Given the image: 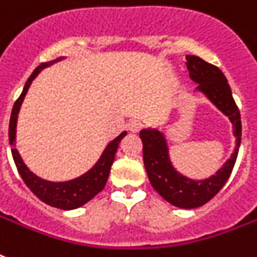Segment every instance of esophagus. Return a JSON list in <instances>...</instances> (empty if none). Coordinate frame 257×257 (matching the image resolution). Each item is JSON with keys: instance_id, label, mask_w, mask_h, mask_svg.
Listing matches in <instances>:
<instances>
[{"instance_id": "34e87169", "label": "esophagus", "mask_w": 257, "mask_h": 257, "mask_svg": "<svg viewBox=\"0 0 257 257\" xmlns=\"http://www.w3.org/2000/svg\"><path fill=\"white\" fill-rule=\"evenodd\" d=\"M141 126H143V124H141L140 121H137V120H132V121H129V122H128V131H129V132H133V133L139 132V131L141 129Z\"/></svg>"}]
</instances>
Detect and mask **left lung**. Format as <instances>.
<instances>
[{
    "label": "left lung",
    "instance_id": "8db88e82",
    "mask_svg": "<svg viewBox=\"0 0 257 257\" xmlns=\"http://www.w3.org/2000/svg\"><path fill=\"white\" fill-rule=\"evenodd\" d=\"M185 60L189 77L197 84L195 92L201 93L232 122V133L235 136L233 153L215 175L196 180L176 169L169 155L168 139L163 131L157 128L141 129L140 139L143 141L145 171L152 187L172 205L191 209L208 203L229 179L241 143V120L223 72L196 56H187Z\"/></svg>",
    "mask_w": 257,
    "mask_h": 257
}]
</instances>
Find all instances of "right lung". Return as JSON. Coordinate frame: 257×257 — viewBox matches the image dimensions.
I'll use <instances>...</instances> for the list:
<instances>
[{"label":"right lung","instance_id":"right-lung-1","mask_svg":"<svg viewBox=\"0 0 257 257\" xmlns=\"http://www.w3.org/2000/svg\"><path fill=\"white\" fill-rule=\"evenodd\" d=\"M64 58L66 57L62 56V57L56 58L53 61L41 64L33 70V73L30 74V77L28 78V81L25 82V86L22 89V93L18 97V100L14 102V106L12 109L9 122V144L18 173H20L24 183L28 185L30 191L33 192L41 201H44L50 207L60 208V209H64V211H70V209L82 207L84 204L88 203L89 200H92L97 193H100L104 189L105 184L108 181L110 167H112L113 161H114L118 144L124 139L126 132L124 131L116 139H113L105 147L104 152L101 153L100 159L96 161V164L93 165L89 171H86L84 175L78 176L76 179L68 180V181H49V180L41 179L40 176L33 173L26 167V164L22 160L21 155L18 153L17 148H16L18 113H20L24 98H25L32 82L34 81V78L41 73L42 69L53 65L54 62L61 61Z\"/></svg>","mask_w":257,"mask_h":257}]
</instances>
